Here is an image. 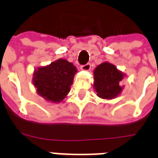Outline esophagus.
<instances>
[{
  "mask_svg": "<svg viewBox=\"0 0 158 158\" xmlns=\"http://www.w3.org/2000/svg\"><path fill=\"white\" fill-rule=\"evenodd\" d=\"M90 68H91V65L89 63H86L85 65H83L80 67L81 70H84V71H89Z\"/></svg>",
  "mask_w": 158,
  "mask_h": 158,
  "instance_id": "34e87169",
  "label": "esophagus"
}]
</instances>
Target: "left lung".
I'll return each instance as SVG.
<instances>
[{"mask_svg": "<svg viewBox=\"0 0 158 158\" xmlns=\"http://www.w3.org/2000/svg\"><path fill=\"white\" fill-rule=\"evenodd\" d=\"M125 77L110 62L101 63L94 70V89L100 98L111 100L119 96L123 90L120 82Z\"/></svg>", "mask_w": 158, "mask_h": 158, "instance_id": "1", "label": "left lung"}]
</instances>
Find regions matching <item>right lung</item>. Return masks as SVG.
<instances>
[{
	"label": "right lung",
	"instance_id": "obj_1",
	"mask_svg": "<svg viewBox=\"0 0 158 158\" xmlns=\"http://www.w3.org/2000/svg\"><path fill=\"white\" fill-rule=\"evenodd\" d=\"M77 69L72 62L60 58L45 67H40L33 74V84L38 95L48 102L59 103L70 91Z\"/></svg>",
	"mask_w": 158,
	"mask_h": 158
}]
</instances>
